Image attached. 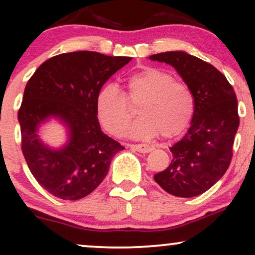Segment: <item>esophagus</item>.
<instances>
[{
    "label": "esophagus",
    "mask_w": 255,
    "mask_h": 255,
    "mask_svg": "<svg viewBox=\"0 0 255 255\" xmlns=\"http://www.w3.org/2000/svg\"><path fill=\"white\" fill-rule=\"evenodd\" d=\"M131 147L137 152H141V153H148L153 150V147L150 145H145V144H135V145H131Z\"/></svg>",
    "instance_id": "esophagus-1"
}]
</instances>
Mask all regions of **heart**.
<instances>
[{
    "label": "heart",
    "mask_w": 255,
    "mask_h": 255,
    "mask_svg": "<svg viewBox=\"0 0 255 255\" xmlns=\"http://www.w3.org/2000/svg\"><path fill=\"white\" fill-rule=\"evenodd\" d=\"M126 93L113 84L104 85L96 98V110L102 126L114 135H122L137 105L140 116L128 129L135 139H152L162 134L174 137L191 124L194 97L186 84L156 67H145L128 75Z\"/></svg>",
    "instance_id": "b5f03b06"
}]
</instances>
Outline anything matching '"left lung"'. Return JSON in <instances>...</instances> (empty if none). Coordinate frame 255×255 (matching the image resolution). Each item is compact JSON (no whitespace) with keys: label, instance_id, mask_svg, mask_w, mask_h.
Segmentation results:
<instances>
[{"label":"left lung","instance_id":"left-lung-1","mask_svg":"<svg viewBox=\"0 0 255 255\" xmlns=\"http://www.w3.org/2000/svg\"><path fill=\"white\" fill-rule=\"evenodd\" d=\"M150 60L174 67L194 97L191 127L171 146V163L154 175V181L175 197H197L221 180L230 165L240 125L235 91L212 64L184 51L160 52Z\"/></svg>","mask_w":255,"mask_h":255}]
</instances>
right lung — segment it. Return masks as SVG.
<instances>
[{
    "label": "right lung",
    "mask_w": 255,
    "mask_h": 255,
    "mask_svg": "<svg viewBox=\"0 0 255 255\" xmlns=\"http://www.w3.org/2000/svg\"><path fill=\"white\" fill-rule=\"evenodd\" d=\"M131 57L95 51L57 55L40 64L25 87L17 113L21 150L37 182L54 197L78 200L95 191L124 146L101 129L96 98L111 75ZM56 117L69 128V142L50 149L37 127Z\"/></svg>",
    "instance_id": "right-lung-1"
}]
</instances>
